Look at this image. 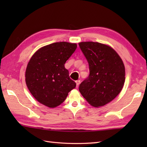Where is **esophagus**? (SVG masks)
<instances>
[{"instance_id":"obj_1","label":"esophagus","mask_w":147,"mask_h":147,"mask_svg":"<svg viewBox=\"0 0 147 147\" xmlns=\"http://www.w3.org/2000/svg\"><path fill=\"white\" fill-rule=\"evenodd\" d=\"M76 87L78 88V87L79 86V85H80V80H77V81H76Z\"/></svg>"}]
</instances>
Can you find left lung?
Returning a JSON list of instances; mask_svg holds the SVG:
<instances>
[{
  "label": "left lung",
  "instance_id": "obj_1",
  "mask_svg": "<svg viewBox=\"0 0 147 147\" xmlns=\"http://www.w3.org/2000/svg\"><path fill=\"white\" fill-rule=\"evenodd\" d=\"M79 46L89 64L90 74L80 84L81 94L95 107L108 104L118 95L125 81V67L120 56L110 46L83 42Z\"/></svg>",
  "mask_w": 147,
  "mask_h": 147
}]
</instances>
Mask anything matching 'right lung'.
Wrapping results in <instances>:
<instances>
[{"instance_id": "1", "label": "right lung", "mask_w": 147, "mask_h": 147, "mask_svg": "<svg viewBox=\"0 0 147 147\" xmlns=\"http://www.w3.org/2000/svg\"><path fill=\"white\" fill-rule=\"evenodd\" d=\"M76 48V43H53L38 49L30 59L26 69V83L40 104L50 108L57 107L76 87L64 64Z\"/></svg>"}]
</instances>
